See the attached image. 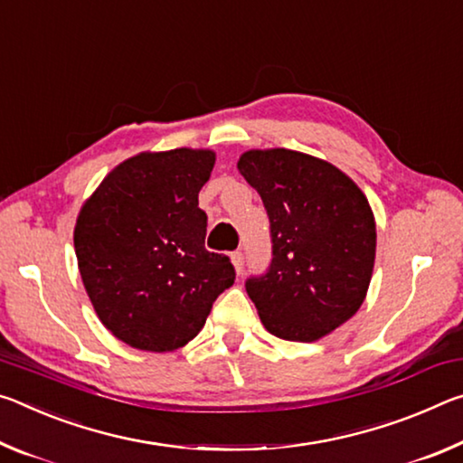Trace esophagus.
<instances>
[{
  "mask_svg": "<svg viewBox=\"0 0 463 463\" xmlns=\"http://www.w3.org/2000/svg\"><path fill=\"white\" fill-rule=\"evenodd\" d=\"M232 262H233V267H236L238 275H241V272H244V252H241V250L232 252Z\"/></svg>",
  "mask_w": 463,
  "mask_h": 463,
  "instance_id": "obj_1",
  "label": "esophagus"
}]
</instances>
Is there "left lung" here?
Listing matches in <instances>:
<instances>
[{
	"label": "left lung",
	"mask_w": 463,
	"mask_h": 463,
	"mask_svg": "<svg viewBox=\"0 0 463 463\" xmlns=\"http://www.w3.org/2000/svg\"><path fill=\"white\" fill-rule=\"evenodd\" d=\"M238 170L260 194L272 244L246 291L270 335L314 343L365 299L375 260L369 203L335 165L299 151H246Z\"/></svg>",
	"instance_id": "1"
}]
</instances>
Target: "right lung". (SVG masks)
<instances>
[{"label": "right lung", "mask_w": 463, "mask_h": 463, "mask_svg": "<svg viewBox=\"0 0 463 463\" xmlns=\"http://www.w3.org/2000/svg\"><path fill=\"white\" fill-rule=\"evenodd\" d=\"M215 154H141L102 180L75 225L81 281L118 340L165 353L199 335L215 299L236 281L230 256L204 248L199 191Z\"/></svg>", "instance_id": "obj_1"}]
</instances>
